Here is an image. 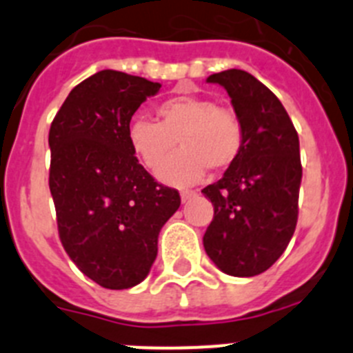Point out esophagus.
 Segmentation results:
<instances>
[{"mask_svg": "<svg viewBox=\"0 0 353 353\" xmlns=\"http://www.w3.org/2000/svg\"><path fill=\"white\" fill-rule=\"evenodd\" d=\"M180 196H182V201L183 203H185V201H189V199H192V198H196V196H198V192L196 191H182L180 192Z\"/></svg>", "mask_w": 353, "mask_h": 353, "instance_id": "esophagus-1", "label": "esophagus"}]
</instances>
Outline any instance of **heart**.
<instances>
[{"mask_svg":"<svg viewBox=\"0 0 353 353\" xmlns=\"http://www.w3.org/2000/svg\"><path fill=\"white\" fill-rule=\"evenodd\" d=\"M157 120L138 117L127 127V141L146 170H157L179 139L183 148L157 171L162 182L191 185L212 171L235 164L244 146V129L232 109L212 99L180 93L159 102Z\"/></svg>","mask_w":353,"mask_h":353,"instance_id":"heart-1","label":"heart"}]
</instances>
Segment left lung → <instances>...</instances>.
<instances>
[{
	"mask_svg": "<svg viewBox=\"0 0 353 353\" xmlns=\"http://www.w3.org/2000/svg\"><path fill=\"white\" fill-rule=\"evenodd\" d=\"M207 81L232 99L244 146L223 179L201 191L214 205L203 245L224 274L252 277L276 263L297 226L299 136L279 99L249 72L230 68Z\"/></svg>",
	"mask_w": 353,
	"mask_h": 353,
	"instance_id": "obj_1",
	"label": "left lung"
}]
</instances>
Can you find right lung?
<instances>
[{"mask_svg":"<svg viewBox=\"0 0 353 353\" xmlns=\"http://www.w3.org/2000/svg\"><path fill=\"white\" fill-rule=\"evenodd\" d=\"M161 84L101 70L68 93L49 130V189L58 233L77 269L125 290L148 276L161 228L180 207L130 150L127 127Z\"/></svg>","mask_w":353,"mask_h":353,"instance_id":"obj_1","label":"right lung"}]
</instances>
